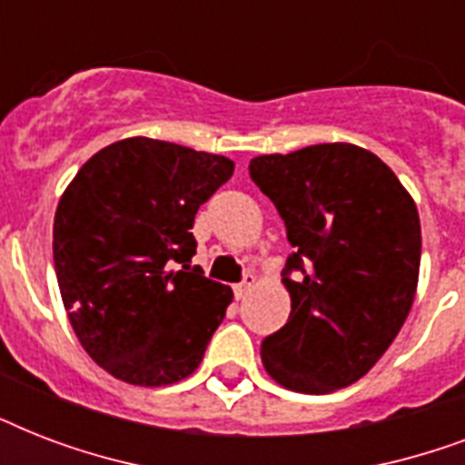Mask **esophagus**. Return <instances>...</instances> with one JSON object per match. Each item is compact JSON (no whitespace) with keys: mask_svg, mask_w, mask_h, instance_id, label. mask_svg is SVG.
Instances as JSON below:
<instances>
[{"mask_svg":"<svg viewBox=\"0 0 465 465\" xmlns=\"http://www.w3.org/2000/svg\"><path fill=\"white\" fill-rule=\"evenodd\" d=\"M253 284H255V277L253 275H246V277H243V282L233 287V297L239 299V302H241V299H246L248 292L253 290Z\"/></svg>","mask_w":465,"mask_h":465,"instance_id":"34e87169","label":"esophagus"}]
</instances>
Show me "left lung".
<instances>
[{
	"mask_svg": "<svg viewBox=\"0 0 465 465\" xmlns=\"http://www.w3.org/2000/svg\"><path fill=\"white\" fill-rule=\"evenodd\" d=\"M294 253L282 282L290 321L261 345L280 386L323 396L360 381L396 340L420 277V214L396 173L357 144L251 159Z\"/></svg>",
	"mask_w": 465,
	"mask_h": 465,
	"instance_id": "8db88e82",
	"label": "left lung"
}]
</instances>
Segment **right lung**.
Segmentation results:
<instances>
[{"label": "right lung", "mask_w": 465, "mask_h": 465, "mask_svg": "<svg viewBox=\"0 0 465 465\" xmlns=\"http://www.w3.org/2000/svg\"><path fill=\"white\" fill-rule=\"evenodd\" d=\"M233 161L127 137L91 156L62 193L53 255L76 338L108 374L168 386L200 367L233 292L190 268L200 204Z\"/></svg>", "instance_id": "1"}]
</instances>
